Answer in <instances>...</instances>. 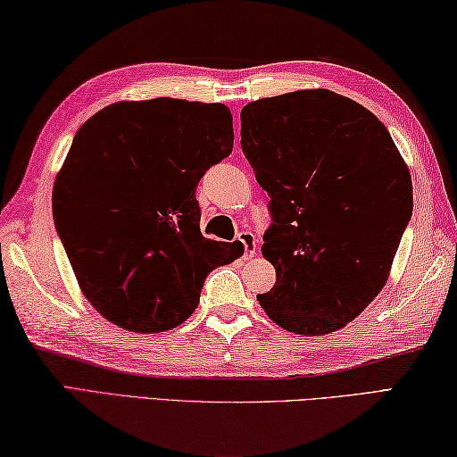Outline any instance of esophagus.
Segmentation results:
<instances>
[{"instance_id": "1", "label": "esophagus", "mask_w": 457, "mask_h": 457, "mask_svg": "<svg viewBox=\"0 0 457 457\" xmlns=\"http://www.w3.org/2000/svg\"><path fill=\"white\" fill-rule=\"evenodd\" d=\"M237 238L245 246V257L246 259L253 257L254 251H257V238H254V235L251 233V230H243V233H238Z\"/></svg>"}]
</instances>
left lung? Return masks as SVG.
<instances>
[{
  "instance_id": "8db88e82",
  "label": "left lung",
  "mask_w": 457,
  "mask_h": 457,
  "mask_svg": "<svg viewBox=\"0 0 457 457\" xmlns=\"http://www.w3.org/2000/svg\"><path fill=\"white\" fill-rule=\"evenodd\" d=\"M241 146L270 198L261 251L277 283L257 301L287 331L341 329L383 289L411 219L391 134L345 96L299 90L246 104Z\"/></svg>"
}]
</instances>
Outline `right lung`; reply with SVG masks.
I'll list each match as a JSON object with an SVG mask.
<instances>
[{
    "label": "right lung",
    "mask_w": 457,
    "mask_h": 457,
    "mask_svg": "<svg viewBox=\"0 0 457 457\" xmlns=\"http://www.w3.org/2000/svg\"><path fill=\"white\" fill-rule=\"evenodd\" d=\"M224 104L118 102L79 128L54 184V222L94 309L118 327L160 333L187 321L212 269L243 245L200 233L195 196L233 152Z\"/></svg>",
    "instance_id": "right-lung-1"
}]
</instances>
